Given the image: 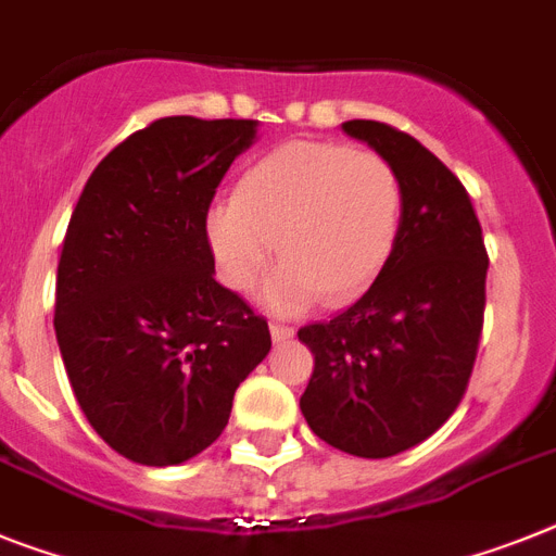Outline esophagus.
<instances>
[{"instance_id":"obj_1","label":"esophagus","mask_w":556,"mask_h":556,"mask_svg":"<svg viewBox=\"0 0 556 556\" xmlns=\"http://www.w3.org/2000/svg\"><path fill=\"white\" fill-rule=\"evenodd\" d=\"M270 336H274V342H286L291 339L293 328L291 325H279V321H270Z\"/></svg>"}]
</instances>
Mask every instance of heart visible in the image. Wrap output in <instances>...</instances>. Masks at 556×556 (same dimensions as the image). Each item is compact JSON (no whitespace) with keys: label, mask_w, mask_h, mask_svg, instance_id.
<instances>
[{"label":"heart","mask_w":556,"mask_h":556,"mask_svg":"<svg viewBox=\"0 0 556 556\" xmlns=\"http://www.w3.org/2000/svg\"><path fill=\"white\" fill-rule=\"evenodd\" d=\"M404 189L379 152L330 141H288L256 157L214 206L206 237L220 277L251 291L277 242L282 263L263 296L274 311L319 300L344 305L372 286L395 249Z\"/></svg>","instance_id":"1"}]
</instances>
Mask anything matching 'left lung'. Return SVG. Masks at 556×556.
Returning a JSON list of instances; mask_svg holds the SVG:
<instances>
[{"label":"left lung","instance_id":"8db88e82","mask_svg":"<svg viewBox=\"0 0 556 556\" xmlns=\"http://www.w3.org/2000/svg\"><path fill=\"white\" fill-rule=\"evenodd\" d=\"M342 129L393 163L404 217L370 291L330 321L300 328L314 353L300 407L325 444L390 458L432 435L464 399L483 330L489 254L469 191L427 147L381 121Z\"/></svg>","mask_w":556,"mask_h":556}]
</instances>
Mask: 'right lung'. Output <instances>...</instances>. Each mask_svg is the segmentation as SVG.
I'll return each instance as SVG.
<instances>
[{
	"mask_svg": "<svg viewBox=\"0 0 556 556\" xmlns=\"http://www.w3.org/2000/svg\"><path fill=\"white\" fill-rule=\"evenodd\" d=\"M256 121L169 115L112 149L84 186L55 277V339L78 407L143 466L194 458L226 429L268 321L214 279L206 217Z\"/></svg>",
	"mask_w": 556,
	"mask_h": 556,
	"instance_id": "obj_1",
	"label": "right lung"
}]
</instances>
